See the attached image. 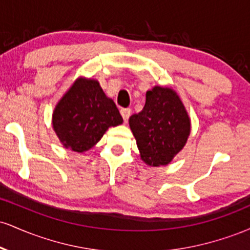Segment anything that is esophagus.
<instances>
[{"label": "esophagus", "mask_w": 250, "mask_h": 250, "mask_svg": "<svg viewBox=\"0 0 250 250\" xmlns=\"http://www.w3.org/2000/svg\"><path fill=\"white\" fill-rule=\"evenodd\" d=\"M131 114V110L129 108H125V109H121V115L123 117V120H125V122L128 121L129 116H130Z\"/></svg>", "instance_id": "obj_1"}]
</instances>
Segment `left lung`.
Instances as JSON below:
<instances>
[{
  "instance_id": "obj_1",
  "label": "left lung",
  "mask_w": 250,
  "mask_h": 250,
  "mask_svg": "<svg viewBox=\"0 0 250 250\" xmlns=\"http://www.w3.org/2000/svg\"><path fill=\"white\" fill-rule=\"evenodd\" d=\"M141 159L153 167L168 165L187 143L190 119L176 91L155 85L142 111L129 117Z\"/></svg>"
}]
</instances>
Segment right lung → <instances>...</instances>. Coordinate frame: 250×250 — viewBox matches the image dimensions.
<instances>
[{"instance_id":"right-lung-1","label":"right lung","mask_w":250,"mask_h":250,"mask_svg":"<svg viewBox=\"0 0 250 250\" xmlns=\"http://www.w3.org/2000/svg\"><path fill=\"white\" fill-rule=\"evenodd\" d=\"M123 119L96 80L77 79L62 96L53 113V128L63 147L77 153L89 150L109 127Z\"/></svg>"}]
</instances>
